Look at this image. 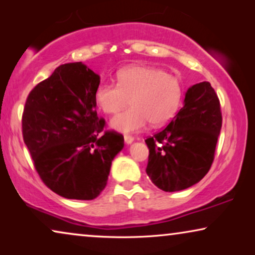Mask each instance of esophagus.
<instances>
[{"label": "esophagus", "instance_id": "34e87169", "mask_svg": "<svg viewBox=\"0 0 255 255\" xmlns=\"http://www.w3.org/2000/svg\"><path fill=\"white\" fill-rule=\"evenodd\" d=\"M134 140V138L133 137H132V135H124V141L125 142H127V144L128 145V144H131V142L132 141H133Z\"/></svg>", "mask_w": 255, "mask_h": 255}]
</instances>
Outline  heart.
Instances as JSON below:
<instances>
[{"mask_svg":"<svg viewBox=\"0 0 255 255\" xmlns=\"http://www.w3.org/2000/svg\"><path fill=\"white\" fill-rule=\"evenodd\" d=\"M182 86L176 76L147 66H130L117 73V85L103 82L95 90L99 109L107 115L132 108L110 122L114 130L135 132L151 123L159 127L172 120L182 100Z\"/></svg>","mask_w":255,"mask_h":255,"instance_id":"b5f03b06","label":"heart"}]
</instances>
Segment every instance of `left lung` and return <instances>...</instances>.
<instances>
[{
  "instance_id": "obj_1",
  "label": "left lung",
  "mask_w": 255,
  "mask_h": 255,
  "mask_svg": "<svg viewBox=\"0 0 255 255\" xmlns=\"http://www.w3.org/2000/svg\"><path fill=\"white\" fill-rule=\"evenodd\" d=\"M221 128L215 89L207 81L191 86L176 116L145 140L149 149L146 173L152 182L169 193L200 182L214 161Z\"/></svg>"
}]
</instances>
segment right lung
<instances>
[{"label": "right lung", "mask_w": 255, "mask_h": 255, "mask_svg": "<svg viewBox=\"0 0 255 255\" xmlns=\"http://www.w3.org/2000/svg\"><path fill=\"white\" fill-rule=\"evenodd\" d=\"M100 76L82 62L59 66L27 96L22 117L23 139L34 168L55 194L94 200L107 186L111 162L124 137L102 131L95 110Z\"/></svg>", "instance_id": "add662e5"}]
</instances>
